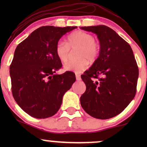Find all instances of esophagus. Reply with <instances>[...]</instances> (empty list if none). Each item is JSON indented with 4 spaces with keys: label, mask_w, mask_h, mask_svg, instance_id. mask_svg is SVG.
Segmentation results:
<instances>
[{
    "label": "esophagus",
    "mask_w": 147,
    "mask_h": 147,
    "mask_svg": "<svg viewBox=\"0 0 147 147\" xmlns=\"http://www.w3.org/2000/svg\"><path fill=\"white\" fill-rule=\"evenodd\" d=\"M75 76H76V79H77V81H80V80H81V77H80V75H78V74H76Z\"/></svg>",
    "instance_id": "obj_1"
}]
</instances>
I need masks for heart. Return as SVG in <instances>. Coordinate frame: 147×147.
Masks as SVG:
<instances>
[{"label": "heart", "mask_w": 147, "mask_h": 147, "mask_svg": "<svg viewBox=\"0 0 147 147\" xmlns=\"http://www.w3.org/2000/svg\"><path fill=\"white\" fill-rule=\"evenodd\" d=\"M79 48L77 52L76 61L68 62L64 65V70L72 71L79 74L88 68L89 61H95L99 57L100 52V45L95 38L90 33L82 30L74 32L67 38L66 43L59 41L55 48V53L57 58L61 63L68 61L70 55V49Z\"/></svg>", "instance_id": "b5f03b06"}]
</instances>
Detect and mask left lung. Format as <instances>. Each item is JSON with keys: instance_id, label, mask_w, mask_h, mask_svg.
Instances as JSON below:
<instances>
[{"instance_id": "1", "label": "left lung", "mask_w": 147, "mask_h": 147, "mask_svg": "<svg viewBox=\"0 0 147 147\" xmlns=\"http://www.w3.org/2000/svg\"><path fill=\"white\" fill-rule=\"evenodd\" d=\"M81 29L96 34L100 44L98 58L81 77L86 86L80 97L81 105L97 119L113 117L136 95L139 70L133 50L125 40L106 25Z\"/></svg>"}]
</instances>
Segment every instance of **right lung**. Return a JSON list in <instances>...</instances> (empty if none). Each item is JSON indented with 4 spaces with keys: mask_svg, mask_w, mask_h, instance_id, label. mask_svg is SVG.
Here are the masks:
<instances>
[{
    "mask_svg": "<svg viewBox=\"0 0 147 147\" xmlns=\"http://www.w3.org/2000/svg\"><path fill=\"white\" fill-rule=\"evenodd\" d=\"M75 28L41 27L15 50L9 67L11 92L18 105L32 117L44 119L56 114L63 95L75 82L72 72L55 74L62 66L56 45L63 35Z\"/></svg>",
    "mask_w": 147,
    "mask_h": 147,
    "instance_id": "1",
    "label": "right lung"
}]
</instances>
